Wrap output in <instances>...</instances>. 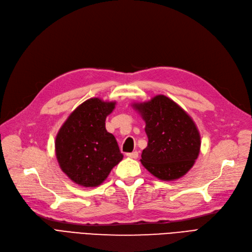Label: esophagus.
Wrapping results in <instances>:
<instances>
[{"mask_svg":"<svg viewBox=\"0 0 252 252\" xmlns=\"http://www.w3.org/2000/svg\"><path fill=\"white\" fill-rule=\"evenodd\" d=\"M128 158H137V156H138V153L136 152V151H133V152H130V153H127L126 154Z\"/></svg>","mask_w":252,"mask_h":252,"instance_id":"1","label":"esophagus"}]
</instances>
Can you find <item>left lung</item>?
Returning a JSON list of instances; mask_svg holds the SVG:
<instances>
[{
	"label": "left lung",
	"instance_id": "1",
	"mask_svg": "<svg viewBox=\"0 0 252 252\" xmlns=\"http://www.w3.org/2000/svg\"><path fill=\"white\" fill-rule=\"evenodd\" d=\"M143 117L148 145L141 162L160 180L186 175L200 152V133L196 124L178 104L158 94L148 102L132 105Z\"/></svg>",
	"mask_w": 252,
	"mask_h": 252
}]
</instances>
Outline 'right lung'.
<instances>
[{"label": "right lung", "mask_w": 252, "mask_h": 252, "mask_svg": "<svg viewBox=\"0 0 252 252\" xmlns=\"http://www.w3.org/2000/svg\"><path fill=\"white\" fill-rule=\"evenodd\" d=\"M116 102L92 98L80 104L60 127L55 140L58 163L66 176L84 188L98 187L123 159L105 120Z\"/></svg>", "instance_id": "right-lung-1"}]
</instances>
